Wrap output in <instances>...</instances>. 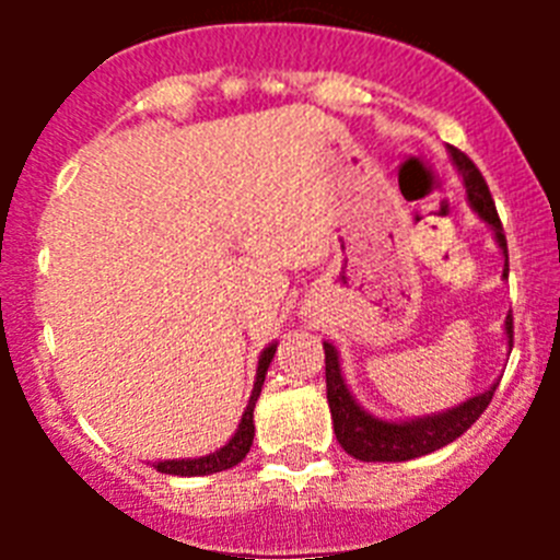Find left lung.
<instances>
[{
	"instance_id": "obj_1",
	"label": "left lung",
	"mask_w": 560,
	"mask_h": 560,
	"mask_svg": "<svg viewBox=\"0 0 560 560\" xmlns=\"http://www.w3.org/2000/svg\"><path fill=\"white\" fill-rule=\"evenodd\" d=\"M454 165L463 173L465 192H468V205L477 212L479 219L493 230L499 249L504 255V271L508 277V241H504L502 221H499L497 205L491 199V190L485 185L482 173L477 171L468 156L457 148L448 145ZM504 334H508V348L513 350V316L508 314L504 319ZM325 348V384H328V407L330 418H334V432L336 440L341 443V448L355 459H364V463H404V459L423 457V454H432L438 448L448 446L463 432L474 427L479 420V415L488 409L493 393H497L499 384H491L485 393L474 395V398L463 400L457 407L446 409V412L423 415V418L412 420H384L370 415L368 409L359 407V400L350 395L348 384H345V375H341L339 364V350L323 341Z\"/></svg>"
}]
</instances>
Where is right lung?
<instances>
[{
	"label": "right lung",
	"mask_w": 560,
	"mask_h": 560,
	"mask_svg": "<svg viewBox=\"0 0 560 560\" xmlns=\"http://www.w3.org/2000/svg\"><path fill=\"white\" fill-rule=\"evenodd\" d=\"M277 345L271 341L269 348L260 353L257 359V375H255V387H252L249 404L244 409V418L237 423L235 434L230 438L226 446H221L219 452L207 454V457H187V459H160V463H153V468L160 474H171V477H207V474H219L237 465L241 459L249 454L252 440H255V404L260 398V387H264L266 381V370H269L271 359H275Z\"/></svg>",
	"instance_id": "1"
}]
</instances>
